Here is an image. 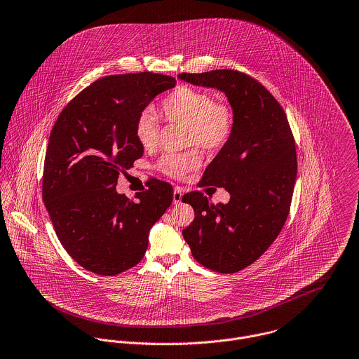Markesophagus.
Listing matches in <instances>:
<instances>
[{
    "label": "esophagus",
    "instance_id": "obj_1",
    "mask_svg": "<svg viewBox=\"0 0 359 359\" xmlns=\"http://www.w3.org/2000/svg\"><path fill=\"white\" fill-rule=\"evenodd\" d=\"M183 198V190L180 187L173 189V204H180Z\"/></svg>",
    "mask_w": 359,
    "mask_h": 359
}]
</instances>
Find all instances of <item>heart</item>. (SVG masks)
<instances>
[{"label":"heart","instance_id":"1","mask_svg":"<svg viewBox=\"0 0 359 359\" xmlns=\"http://www.w3.org/2000/svg\"><path fill=\"white\" fill-rule=\"evenodd\" d=\"M159 114L169 123L187 127V145H200L205 149L224 147L233 130V114L229 106L215 102L211 93L190 86H179L168 95L159 106ZM134 134L142 148L156 147L159 138L156 117L149 111L141 113L135 120ZM200 162L196 151L169 154L161 159L159 169L172 177H183L197 169Z\"/></svg>","mask_w":359,"mask_h":359}]
</instances>
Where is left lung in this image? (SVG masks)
<instances>
[{"mask_svg":"<svg viewBox=\"0 0 359 359\" xmlns=\"http://www.w3.org/2000/svg\"><path fill=\"white\" fill-rule=\"evenodd\" d=\"M177 78L218 89L232 109V134L200 182L228 190L229 203L214 205L201 193H187L182 200L196 217L182 233L198 263L236 273L271 246L287 221L297 180L295 141L280 103L249 75L214 69Z\"/></svg>","mask_w":359,"mask_h":359,"instance_id":"8db88e82","label":"left lung"}]
</instances>
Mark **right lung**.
Wrapping results in <instances>:
<instances>
[{
	"label": "right lung",
	"instance_id": "add662e5",
	"mask_svg": "<svg viewBox=\"0 0 359 359\" xmlns=\"http://www.w3.org/2000/svg\"><path fill=\"white\" fill-rule=\"evenodd\" d=\"M175 85L152 72L100 78L64 107L51 130L43 201L62 248L88 271L109 277L138 264L152 225L172 204L166 182L151 180L137 201L116 186L118 173L144 154L137 117Z\"/></svg>",
	"mask_w": 359,
	"mask_h": 359
}]
</instances>
